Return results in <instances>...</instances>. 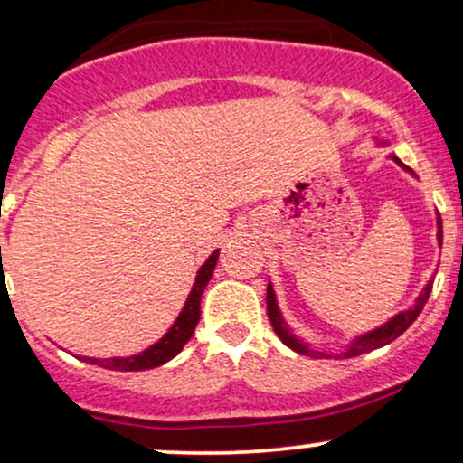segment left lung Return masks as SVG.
I'll return each mask as SVG.
<instances>
[{
  "label": "left lung",
  "mask_w": 463,
  "mask_h": 463,
  "mask_svg": "<svg viewBox=\"0 0 463 463\" xmlns=\"http://www.w3.org/2000/svg\"><path fill=\"white\" fill-rule=\"evenodd\" d=\"M392 158H394V161H396L398 165H402L401 161H398L396 156H392ZM402 167L409 169L407 165H402ZM438 228H439V231H438V239H439V243H442V217H439V215H438ZM431 287H433L431 283L424 287V291H422V294H420L418 302L411 307V309L398 313L396 317H392V320L387 322V324H383V326H381V328H376V331H372V333H368V335H361L359 339H354L353 346H350V348L346 350V353H342L344 357H357V354L370 353V350H376V348L385 346V344L394 342L396 337H401V335L405 333L407 328L413 324V320H416V317L420 316V311H422V307L427 305L429 294H431ZM265 300H268V317H269V322H272L274 333L279 335V339L285 344V346H289L291 350H296V353H300V354H309V357H316V359L326 357V354H324V353H316V350H309V348L305 346V344L300 342V339H296L294 335L287 331V324L283 322V317H280L279 307H276L272 283H268V298H265Z\"/></svg>",
  "instance_id": "left-lung-1"
}]
</instances>
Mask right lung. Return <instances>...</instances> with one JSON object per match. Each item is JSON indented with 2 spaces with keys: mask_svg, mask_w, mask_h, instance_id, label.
<instances>
[{
  "mask_svg": "<svg viewBox=\"0 0 463 463\" xmlns=\"http://www.w3.org/2000/svg\"><path fill=\"white\" fill-rule=\"evenodd\" d=\"M217 250L206 259V263L202 265L198 279H195L194 289H191L187 302H184L183 311H180L178 320L174 322V326L169 328L167 335L156 342L154 346H150L147 350H143L141 354H135V357H115V359H91V357H82V361L93 365H102V368L109 370H121V372H137V370H150L156 368V365L167 364L169 359H174L176 354L183 350L184 344L189 342L191 335H194L195 326L200 322V296L204 291L206 283L211 280V274H213V268L217 263Z\"/></svg>",
  "mask_w": 463,
  "mask_h": 463,
  "instance_id": "obj_1",
  "label": "right lung"
}]
</instances>
